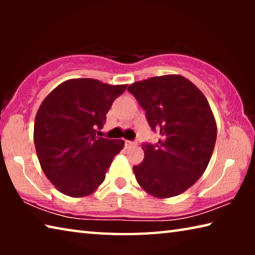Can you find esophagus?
I'll return each instance as SVG.
<instances>
[{
    "mask_svg": "<svg viewBox=\"0 0 255 255\" xmlns=\"http://www.w3.org/2000/svg\"><path fill=\"white\" fill-rule=\"evenodd\" d=\"M125 144H126V147H132V146L137 145L136 141H130V140H126L125 141Z\"/></svg>",
    "mask_w": 255,
    "mask_h": 255,
    "instance_id": "obj_1",
    "label": "esophagus"
}]
</instances>
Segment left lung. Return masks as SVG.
I'll use <instances>...</instances> for the list:
<instances>
[{
  "label": "left lung",
  "instance_id": "1",
  "mask_svg": "<svg viewBox=\"0 0 255 255\" xmlns=\"http://www.w3.org/2000/svg\"><path fill=\"white\" fill-rule=\"evenodd\" d=\"M153 130L156 145L143 144V162L132 167L138 184L165 199L184 192L204 174L214 152L217 125L199 89L182 75L149 77L128 86Z\"/></svg>",
  "mask_w": 255,
  "mask_h": 255
}]
</instances>
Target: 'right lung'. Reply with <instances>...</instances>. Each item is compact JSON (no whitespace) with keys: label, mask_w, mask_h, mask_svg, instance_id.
<instances>
[{"label":"right lung","mask_w":255,"mask_h":255,"mask_svg":"<svg viewBox=\"0 0 255 255\" xmlns=\"http://www.w3.org/2000/svg\"><path fill=\"white\" fill-rule=\"evenodd\" d=\"M126 88L94 79H72L56 86L41 102L33 141L42 171L59 192L86 197L105 181L125 141L97 137V131Z\"/></svg>","instance_id":"obj_1"}]
</instances>
